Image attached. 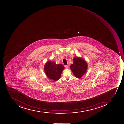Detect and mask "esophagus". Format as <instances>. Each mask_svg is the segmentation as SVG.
<instances>
[{
  "mask_svg": "<svg viewBox=\"0 0 124 124\" xmlns=\"http://www.w3.org/2000/svg\"><path fill=\"white\" fill-rule=\"evenodd\" d=\"M65 67H66V69H68V68H69V66H67V65H66V66H65Z\"/></svg>",
  "mask_w": 124,
  "mask_h": 124,
  "instance_id": "1",
  "label": "esophagus"
}]
</instances>
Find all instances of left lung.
<instances>
[{
	"label": "left lung",
	"instance_id": "left-lung-1",
	"mask_svg": "<svg viewBox=\"0 0 124 124\" xmlns=\"http://www.w3.org/2000/svg\"><path fill=\"white\" fill-rule=\"evenodd\" d=\"M73 62L70 66L71 69L76 78H81L87 71V63L84 59L78 57L74 58Z\"/></svg>",
	"mask_w": 124,
	"mask_h": 124
}]
</instances>
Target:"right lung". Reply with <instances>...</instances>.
Returning <instances> with one entry per match:
<instances>
[{"label": "right lung", "mask_w": 124, "mask_h": 124, "mask_svg": "<svg viewBox=\"0 0 124 124\" xmlns=\"http://www.w3.org/2000/svg\"><path fill=\"white\" fill-rule=\"evenodd\" d=\"M64 67L61 64H57L54 62H48L44 66L45 72L51 79L56 81L60 78Z\"/></svg>", "instance_id": "add662e5"}]
</instances>
